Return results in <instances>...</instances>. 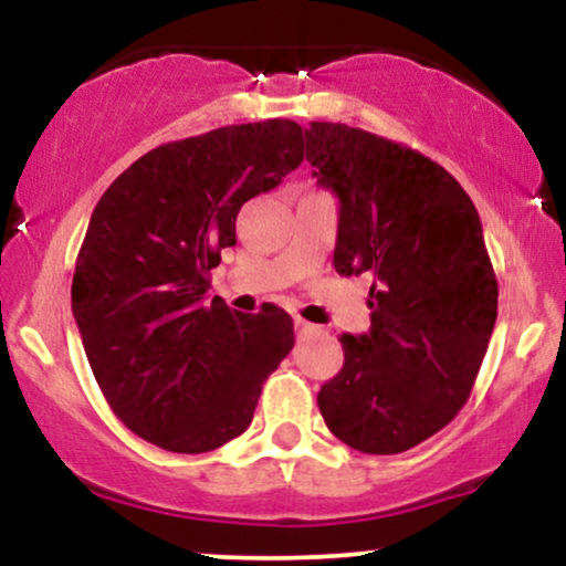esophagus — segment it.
Returning a JSON list of instances; mask_svg holds the SVG:
<instances>
[{"instance_id":"obj_1","label":"esophagus","mask_w":566,"mask_h":566,"mask_svg":"<svg viewBox=\"0 0 566 566\" xmlns=\"http://www.w3.org/2000/svg\"><path fill=\"white\" fill-rule=\"evenodd\" d=\"M295 333H297V337H308V335L319 333V327H316V324L301 319V316H295Z\"/></svg>"}]
</instances>
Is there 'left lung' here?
<instances>
[{"instance_id":"obj_1","label":"left lung","mask_w":566,"mask_h":566,"mask_svg":"<svg viewBox=\"0 0 566 566\" xmlns=\"http://www.w3.org/2000/svg\"><path fill=\"white\" fill-rule=\"evenodd\" d=\"M305 159L340 201L337 274H373L367 335H343L322 418L367 454L441 431L469 401L497 319V279L463 186L423 154L340 122H311Z\"/></svg>"}]
</instances>
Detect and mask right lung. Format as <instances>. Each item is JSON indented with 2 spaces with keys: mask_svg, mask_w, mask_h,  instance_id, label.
<instances>
[{
  "mask_svg": "<svg viewBox=\"0 0 566 566\" xmlns=\"http://www.w3.org/2000/svg\"><path fill=\"white\" fill-rule=\"evenodd\" d=\"M303 161L290 119L165 143L106 188L90 218L71 311L108 407L170 452L223 447L252 423L263 382L292 350V319L207 297L247 199Z\"/></svg>",
  "mask_w": 566,
  "mask_h": 566,
  "instance_id": "add662e5",
  "label": "right lung"
}]
</instances>
